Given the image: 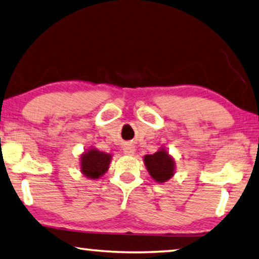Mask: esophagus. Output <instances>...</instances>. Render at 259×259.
I'll return each instance as SVG.
<instances>
[{"label": "esophagus", "instance_id": "1", "mask_svg": "<svg viewBox=\"0 0 259 259\" xmlns=\"http://www.w3.org/2000/svg\"><path fill=\"white\" fill-rule=\"evenodd\" d=\"M123 152L126 155H133L135 153V147L133 145H130V144H126V145L123 147Z\"/></svg>", "mask_w": 259, "mask_h": 259}]
</instances>
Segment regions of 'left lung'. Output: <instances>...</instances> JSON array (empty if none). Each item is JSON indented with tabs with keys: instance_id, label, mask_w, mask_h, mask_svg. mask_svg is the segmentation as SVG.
<instances>
[{
	"instance_id": "8db88e82",
	"label": "left lung",
	"mask_w": 259,
	"mask_h": 259,
	"mask_svg": "<svg viewBox=\"0 0 259 259\" xmlns=\"http://www.w3.org/2000/svg\"><path fill=\"white\" fill-rule=\"evenodd\" d=\"M144 162L152 178L157 183H164L174 176L175 161L164 150L146 155L144 157Z\"/></svg>"
}]
</instances>
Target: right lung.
<instances>
[{"instance_id": "obj_1", "label": "right lung", "mask_w": 259, "mask_h": 259, "mask_svg": "<svg viewBox=\"0 0 259 259\" xmlns=\"http://www.w3.org/2000/svg\"><path fill=\"white\" fill-rule=\"evenodd\" d=\"M111 155L91 148L81 156V171L84 176L91 179H97L107 171Z\"/></svg>"}]
</instances>
